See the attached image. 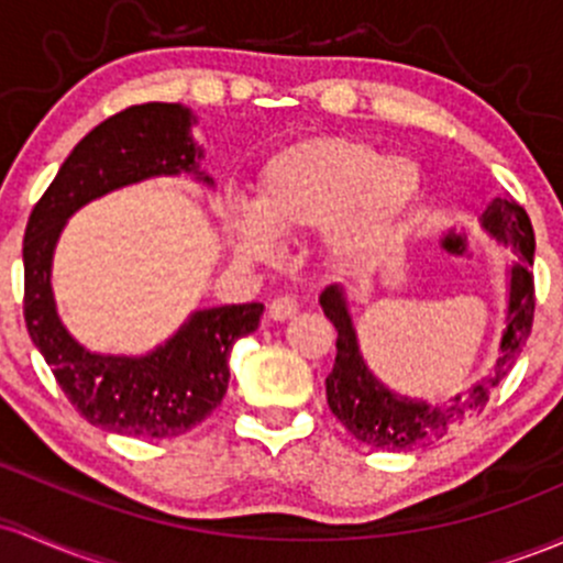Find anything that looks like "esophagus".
Segmentation results:
<instances>
[{
    "instance_id": "esophagus-1",
    "label": "esophagus",
    "mask_w": 563,
    "mask_h": 563,
    "mask_svg": "<svg viewBox=\"0 0 563 563\" xmlns=\"http://www.w3.org/2000/svg\"><path fill=\"white\" fill-rule=\"evenodd\" d=\"M296 312H299V305H296L294 296H277V299L269 301V318L277 320V323L291 320Z\"/></svg>"
}]
</instances>
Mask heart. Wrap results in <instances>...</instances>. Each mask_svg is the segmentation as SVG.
<instances>
[{
    "label": "heart",
    "instance_id": "1",
    "mask_svg": "<svg viewBox=\"0 0 563 563\" xmlns=\"http://www.w3.org/2000/svg\"><path fill=\"white\" fill-rule=\"evenodd\" d=\"M424 178L417 163L387 157L368 141L325 135L277 152L258 176L256 206L224 211L232 249L245 262H267L272 234H307L329 227L339 262L372 256L419 206Z\"/></svg>",
    "mask_w": 563,
    "mask_h": 563
}]
</instances>
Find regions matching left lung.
Here are the masks:
<instances>
[{"instance_id":"obj_1","label":"left lung","mask_w":563,"mask_h":563,"mask_svg":"<svg viewBox=\"0 0 563 563\" xmlns=\"http://www.w3.org/2000/svg\"><path fill=\"white\" fill-rule=\"evenodd\" d=\"M484 230L494 234L516 253L510 267V299H508V329L499 342V357L489 376L473 385L467 393L454 395L449 404L432 406L424 400L406 398L382 385L368 372L357 347V333L352 325L347 299L339 286H329L320 294V307L336 329V361L325 376V398L333 417L347 428L357 441L387 452H409V449L430 446L449 435L456 424L473 413L484 411L489 395L510 368L527 344L534 323V232L527 211L512 197H494L492 206L481 216Z\"/></svg>"}]
</instances>
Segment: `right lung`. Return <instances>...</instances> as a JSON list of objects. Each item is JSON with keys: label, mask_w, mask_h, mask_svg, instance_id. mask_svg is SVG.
I'll list each match as a JSON object with an SVG mask.
<instances>
[{"label": "right lung", "mask_w": 563, "mask_h": 563, "mask_svg": "<svg viewBox=\"0 0 563 563\" xmlns=\"http://www.w3.org/2000/svg\"><path fill=\"white\" fill-rule=\"evenodd\" d=\"M195 122L181 103H141L109 117L74 146L40 197L23 234V318L60 390L96 428L131 438L181 435L211 417L230 385V352L258 329L264 305L197 310L163 347L141 357L85 350L55 310L51 267L66 219L111 189L152 176L195 173L213 184L197 159Z\"/></svg>", "instance_id": "obj_1"}]
</instances>
